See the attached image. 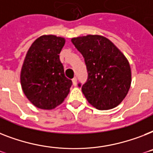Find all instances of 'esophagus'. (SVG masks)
Here are the masks:
<instances>
[{"mask_svg":"<svg viewBox=\"0 0 153 153\" xmlns=\"http://www.w3.org/2000/svg\"><path fill=\"white\" fill-rule=\"evenodd\" d=\"M72 83H73V85H74V86L77 85V79H76V78H74V79H72Z\"/></svg>","mask_w":153,"mask_h":153,"instance_id":"1","label":"esophagus"}]
</instances>
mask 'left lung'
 Instances as JSON below:
<instances>
[{
    "label": "left lung",
    "instance_id": "8db88e82",
    "mask_svg": "<svg viewBox=\"0 0 153 153\" xmlns=\"http://www.w3.org/2000/svg\"><path fill=\"white\" fill-rule=\"evenodd\" d=\"M71 42L83 56L87 68L88 79L82 91L88 102L98 110L118 106L131 84V70L126 56L104 36L89 34L72 38Z\"/></svg>",
    "mask_w": 153,
    "mask_h": 153
}]
</instances>
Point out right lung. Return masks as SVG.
I'll list each match as a JSON object with an SVG mask.
<instances>
[{"label":"right lung","mask_w":153,"mask_h":153,"mask_svg":"<svg viewBox=\"0 0 153 153\" xmlns=\"http://www.w3.org/2000/svg\"><path fill=\"white\" fill-rule=\"evenodd\" d=\"M64 44V38L42 35L27 51L20 82L27 99L38 108H55L70 92L72 82L66 78L59 56Z\"/></svg>","instance_id":"add662e5"}]
</instances>
